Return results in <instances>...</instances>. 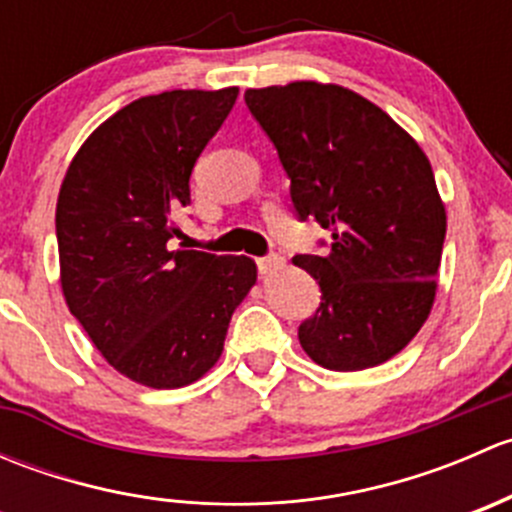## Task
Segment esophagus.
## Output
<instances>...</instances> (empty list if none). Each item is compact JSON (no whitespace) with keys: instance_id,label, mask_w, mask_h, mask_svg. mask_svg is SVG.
I'll use <instances>...</instances> for the list:
<instances>
[{"instance_id":"1","label":"esophagus","mask_w":512,"mask_h":512,"mask_svg":"<svg viewBox=\"0 0 512 512\" xmlns=\"http://www.w3.org/2000/svg\"><path fill=\"white\" fill-rule=\"evenodd\" d=\"M282 267H285V257L280 255L257 257V270H260V275H272V272L282 270Z\"/></svg>"}]
</instances>
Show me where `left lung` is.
<instances>
[{"label":"left lung","instance_id":"obj_1","mask_svg":"<svg viewBox=\"0 0 512 512\" xmlns=\"http://www.w3.org/2000/svg\"><path fill=\"white\" fill-rule=\"evenodd\" d=\"M245 103L275 143L297 218L332 235L327 255L292 257L322 289L299 344L332 371L384 364L416 337L436 297L446 208L426 153L337 84L247 89Z\"/></svg>","mask_w":512,"mask_h":512}]
</instances>
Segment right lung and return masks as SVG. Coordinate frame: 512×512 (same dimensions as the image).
Instances as JSON below:
<instances>
[{
	"label": "right lung",
	"mask_w": 512,
	"mask_h": 512,
	"mask_svg": "<svg viewBox=\"0 0 512 512\" xmlns=\"http://www.w3.org/2000/svg\"><path fill=\"white\" fill-rule=\"evenodd\" d=\"M237 89L128 103L86 138L56 203L61 289L103 359L151 389L198 381L257 280L245 255L168 250L190 173Z\"/></svg>",
	"instance_id": "obj_1"
}]
</instances>
